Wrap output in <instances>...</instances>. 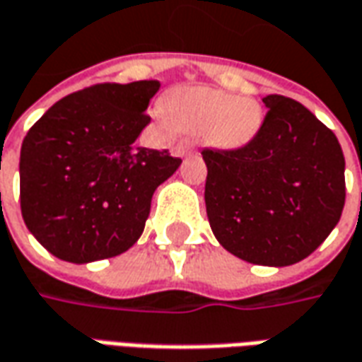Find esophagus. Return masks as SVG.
<instances>
[{
    "mask_svg": "<svg viewBox=\"0 0 362 362\" xmlns=\"http://www.w3.org/2000/svg\"><path fill=\"white\" fill-rule=\"evenodd\" d=\"M192 151H194V146L189 145L188 141H182V143H178V146H176V153H178L180 156L189 155Z\"/></svg>",
    "mask_w": 362,
    "mask_h": 362,
    "instance_id": "34e87169",
    "label": "esophagus"
}]
</instances>
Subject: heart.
<instances>
[{"label":"heart","mask_w":362,"mask_h":362,"mask_svg":"<svg viewBox=\"0 0 362 362\" xmlns=\"http://www.w3.org/2000/svg\"><path fill=\"white\" fill-rule=\"evenodd\" d=\"M164 115L182 131H204L217 148L249 145L262 127V107L252 98H233L214 88H189L166 98Z\"/></svg>","instance_id":"1"}]
</instances>
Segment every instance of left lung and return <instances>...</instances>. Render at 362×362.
I'll return each instance as SVG.
<instances>
[{"label": "left lung", "instance_id": "obj_1", "mask_svg": "<svg viewBox=\"0 0 362 362\" xmlns=\"http://www.w3.org/2000/svg\"><path fill=\"white\" fill-rule=\"evenodd\" d=\"M249 145L206 148V211L225 251L262 267L310 257L345 206V156L333 131L300 102L267 95Z\"/></svg>", "mask_w": 362, "mask_h": 362}]
</instances>
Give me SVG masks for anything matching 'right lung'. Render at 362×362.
<instances>
[{"label":"right lung","instance_id":"obj_1","mask_svg":"<svg viewBox=\"0 0 362 362\" xmlns=\"http://www.w3.org/2000/svg\"><path fill=\"white\" fill-rule=\"evenodd\" d=\"M158 80L98 84L62 98L23 139L21 214L58 259L86 264L131 249L155 189L182 164L135 146Z\"/></svg>","mask_w":362,"mask_h":362}]
</instances>
